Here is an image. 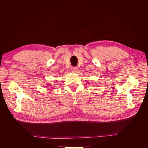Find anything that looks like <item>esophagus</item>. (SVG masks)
Segmentation results:
<instances>
[{"instance_id": "34e87169", "label": "esophagus", "mask_w": 148, "mask_h": 148, "mask_svg": "<svg viewBox=\"0 0 148 148\" xmlns=\"http://www.w3.org/2000/svg\"><path fill=\"white\" fill-rule=\"evenodd\" d=\"M78 69V67H72V68H71V71H72L73 72H74V73H77Z\"/></svg>"}]
</instances>
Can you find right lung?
I'll return each instance as SVG.
<instances>
[{"instance_id": "add662e5", "label": "right lung", "mask_w": 148, "mask_h": 148, "mask_svg": "<svg viewBox=\"0 0 148 148\" xmlns=\"http://www.w3.org/2000/svg\"><path fill=\"white\" fill-rule=\"evenodd\" d=\"M47 86H49V85H48V84H47Z\"/></svg>"}]
</instances>
